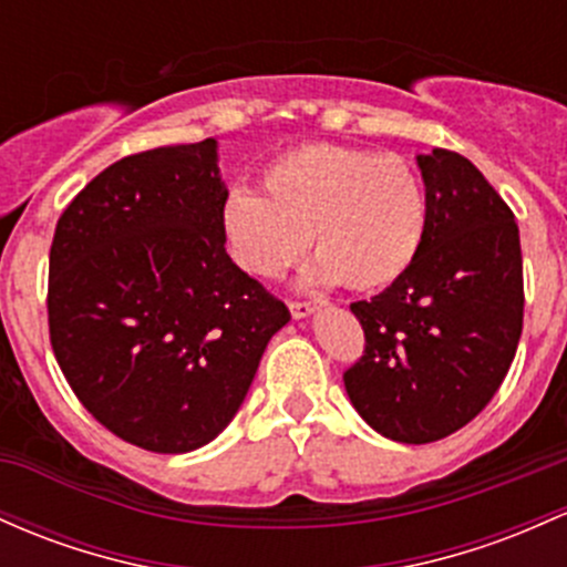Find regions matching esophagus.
Segmentation results:
<instances>
[{
  "label": "esophagus",
  "mask_w": 567,
  "mask_h": 567,
  "mask_svg": "<svg viewBox=\"0 0 567 567\" xmlns=\"http://www.w3.org/2000/svg\"><path fill=\"white\" fill-rule=\"evenodd\" d=\"M312 312H317V303H312V301H290V315H293L296 320H303V317H309Z\"/></svg>",
  "instance_id": "1"
}]
</instances>
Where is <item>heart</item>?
Wrapping results in <instances>:
<instances>
[{"mask_svg":"<svg viewBox=\"0 0 567 567\" xmlns=\"http://www.w3.org/2000/svg\"><path fill=\"white\" fill-rule=\"evenodd\" d=\"M264 193L234 188L223 234L236 264L282 277L312 250L309 285L379 290L412 269L427 234V190L409 161L363 147L307 145L277 155Z\"/></svg>","mask_w":567,"mask_h":567,"instance_id":"heart-1","label":"heart"}]
</instances>
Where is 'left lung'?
I'll return each instance as SVG.
<instances>
[{
    "label": "left lung",
    "mask_w": 567,
    "mask_h": 567,
    "mask_svg": "<svg viewBox=\"0 0 567 567\" xmlns=\"http://www.w3.org/2000/svg\"><path fill=\"white\" fill-rule=\"evenodd\" d=\"M427 234L412 269L354 301L363 358L344 371L358 414L401 444H431L493 401L522 336L519 228L508 204L460 153L416 155Z\"/></svg>",
    "instance_id": "8db88e82"
}]
</instances>
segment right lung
<instances>
[{"label":"right lung","mask_w":567,"mask_h":567,"mask_svg":"<svg viewBox=\"0 0 567 567\" xmlns=\"http://www.w3.org/2000/svg\"><path fill=\"white\" fill-rule=\"evenodd\" d=\"M217 142L115 161L59 217L51 344L89 412L128 444L183 455L239 412L288 307L228 258Z\"/></svg>","instance_id":"right-lung-1"}]
</instances>
